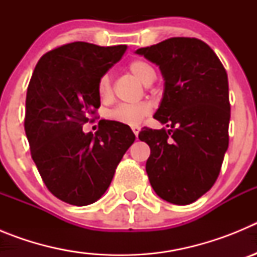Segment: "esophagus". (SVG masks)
I'll return each mask as SVG.
<instances>
[{
    "instance_id": "1",
    "label": "esophagus",
    "mask_w": 257,
    "mask_h": 257,
    "mask_svg": "<svg viewBox=\"0 0 257 257\" xmlns=\"http://www.w3.org/2000/svg\"><path fill=\"white\" fill-rule=\"evenodd\" d=\"M133 133L135 134V136L138 138V136H139V133H140V127L139 126H134L133 127Z\"/></svg>"
}]
</instances>
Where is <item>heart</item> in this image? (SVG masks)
Here are the masks:
<instances>
[{"instance_id": "heart-1", "label": "heart", "mask_w": 257, "mask_h": 257, "mask_svg": "<svg viewBox=\"0 0 257 257\" xmlns=\"http://www.w3.org/2000/svg\"><path fill=\"white\" fill-rule=\"evenodd\" d=\"M130 73L139 79L144 85H151L153 82L156 73L151 65L144 60H133L128 64ZM97 94L101 101H109L113 97L112 77L109 73H104L97 81ZM153 110V105L149 101H140L136 104H119L108 112V118L112 121L127 124V126H138L145 118L149 117Z\"/></svg>"}]
</instances>
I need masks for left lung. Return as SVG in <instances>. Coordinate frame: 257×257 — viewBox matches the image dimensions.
Returning <instances> with one entry per match:
<instances>
[{
	"instance_id": "left-lung-1",
	"label": "left lung",
	"mask_w": 257,
	"mask_h": 257,
	"mask_svg": "<svg viewBox=\"0 0 257 257\" xmlns=\"http://www.w3.org/2000/svg\"><path fill=\"white\" fill-rule=\"evenodd\" d=\"M136 54L160 67L165 90L154 118L170 127L139 134L151 148L149 181L165 201L189 205L212 188L228 149V74L198 38L172 37Z\"/></svg>"
}]
</instances>
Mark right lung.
<instances>
[{"label": "right lung", "mask_w": 257, "mask_h": 257, "mask_svg": "<svg viewBox=\"0 0 257 257\" xmlns=\"http://www.w3.org/2000/svg\"><path fill=\"white\" fill-rule=\"evenodd\" d=\"M126 49L63 45L38 60L29 81L24 130L31 156L47 189L69 205L100 198L135 140L130 127L115 121L100 119L95 134L82 131L100 106L97 81Z\"/></svg>", "instance_id": "1"}]
</instances>
